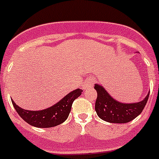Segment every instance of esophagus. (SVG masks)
<instances>
[{"label": "esophagus", "mask_w": 159, "mask_h": 159, "mask_svg": "<svg viewBox=\"0 0 159 159\" xmlns=\"http://www.w3.org/2000/svg\"><path fill=\"white\" fill-rule=\"evenodd\" d=\"M92 85H93V84H92V80L88 79V80H87L86 81H84V82L82 84L83 90H84V91H87V90H88L89 88H92Z\"/></svg>", "instance_id": "1"}]
</instances>
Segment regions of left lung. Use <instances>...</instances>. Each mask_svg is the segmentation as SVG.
<instances>
[{"mask_svg": "<svg viewBox=\"0 0 159 159\" xmlns=\"http://www.w3.org/2000/svg\"><path fill=\"white\" fill-rule=\"evenodd\" d=\"M94 88L97 92L95 111L101 119L111 123H127L135 119L145 107L150 94L140 102L124 103L113 99L99 84H95Z\"/></svg>", "mask_w": 159, "mask_h": 159, "instance_id": "left-lung-1", "label": "left lung"}]
</instances>
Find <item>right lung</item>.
<instances>
[{
    "mask_svg": "<svg viewBox=\"0 0 159 159\" xmlns=\"http://www.w3.org/2000/svg\"><path fill=\"white\" fill-rule=\"evenodd\" d=\"M83 90L75 89L53 106L40 111H29L20 107L12 99L15 110L26 123L39 128H49L64 123L71 111L73 101L82 93Z\"/></svg>",
    "mask_w": 159,
    "mask_h": 159,
    "instance_id": "right-lung-1",
    "label": "right lung"
}]
</instances>
